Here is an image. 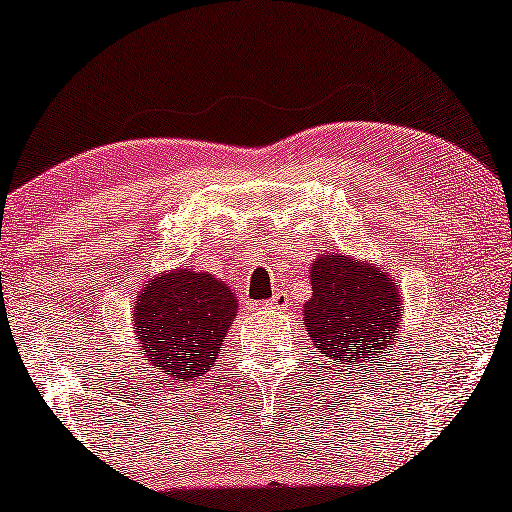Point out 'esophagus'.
Instances as JSON below:
<instances>
[{
  "mask_svg": "<svg viewBox=\"0 0 512 512\" xmlns=\"http://www.w3.org/2000/svg\"><path fill=\"white\" fill-rule=\"evenodd\" d=\"M266 305H269V308H285V305H287V294L285 292H276L269 301H266Z\"/></svg>",
  "mask_w": 512,
  "mask_h": 512,
  "instance_id": "esophagus-1",
  "label": "esophagus"
}]
</instances>
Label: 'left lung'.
<instances>
[{"mask_svg":"<svg viewBox=\"0 0 512 512\" xmlns=\"http://www.w3.org/2000/svg\"><path fill=\"white\" fill-rule=\"evenodd\" d=\"M312 299L303 322L329 363L352 370L388 356L400 331V289L377 266L324 253L310 266Z\"/></svg>","mask_w":512,"mask_h":512,"instance_id":"8db88e82","label":"left lung"}]
</instances>
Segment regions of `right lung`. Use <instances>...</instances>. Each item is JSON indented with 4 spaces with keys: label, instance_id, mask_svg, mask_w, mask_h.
I'll return each instance as SVG.
<instances>
[{
    "label": "right lung",
    "instance_id": "1",
    "mask_svg": "<svg viewBox=\"0 0 512 512\" xmlns=\"http://www.w3.org/2000/svg\"><path fill=\"white\" fill-rule=\"evenodd\" d=\"M236 315V296L211 273L174 269L135 301V338L158 381L193 384L213 368Z\"/></svg>",
    "mask_w": 512,
    "mask_h": 512
}]
</instances>
